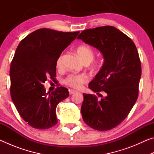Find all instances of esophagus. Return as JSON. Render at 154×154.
<instances>
[{
  "mask_svg": "<svg viewBox=\"0 0 154 154\" xmlns=\"http://www.w3.org/2000/svg\"><path fill=\"white\" fill-rule=\"evenodd\" d=\"M77 91L76 90H72V89H70L69 90V94H74L75 92H76Z\"/></svg>",
  "mask_w": 154,
  "mask_h": 154,
  "instance_id": "34e87169",
  "label": "esophagus"
}]
</instances>
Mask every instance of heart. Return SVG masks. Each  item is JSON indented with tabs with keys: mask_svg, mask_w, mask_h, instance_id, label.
I'll list each match as a JSON object with an SVG mask.
<instances>
[{
	"mask_svg": "<svg viewBox=\"0 0 154 154\" xmlns=\"http://www.w3.org/2000/svg\"><path fill=\"white\" fill-rule=\"evenodd\" d=\"M77 53L79 58L84 63H90L94 57V52L91 47L88 45H81L77 48ZM62 54L59 56L56 60V67L61 69L62 67ZM88 77L86 75L78 73H70L64 78L63 82L64 84L71 88H79L82 84L87 82Z\"/></svg>",
	"mask_w": 154,
	"mask_h": 154,
	"instance_id": "1",
	"label": "heart"
}]
</instances>
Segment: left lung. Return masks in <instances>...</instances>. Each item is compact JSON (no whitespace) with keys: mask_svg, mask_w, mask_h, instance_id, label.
Here are the masks:
<instances>
[{"mask_svg":"<svg viewBox=\"0 0 154 154\" xmlns=\"http://www.w3.org/2000/svg\"><path fill=\"white\" fill-rule=\"evenodd\" d=\"M77 38L98 49L104 58L88 86L102 98L83 94V119L93 129L111 130L124 120L137 100L141 76L137 49L128 36L110 26L83 30Z\"/></svg>","mask_w":154,"mask_h":154,"instance_id":"1","label":"left lung"}]
</instances>
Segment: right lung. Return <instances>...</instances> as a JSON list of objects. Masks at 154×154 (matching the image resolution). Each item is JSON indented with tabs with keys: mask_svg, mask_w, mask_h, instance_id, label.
I'll return each instance as SVG.
<instances>
[{
	"mask_svg": "<svg viewBox=\"0 0 154 154\" xmlns=\"http://www.w3.org/2000/svg\"><path fill=\"white\" fill-rule=\"evenodd\" d=\"M79 33L41 28L17 46L10 66L11 96L20 116L34 128L48 129L58 122L56 106L69 92L64 87L46 92L43 83L56 77L57 59Z\"/></svg>",
	"mask_w": 154,
	"mask_h": 154,
	"instance_id": "right-lung-1",
	"label": "right lung"
}]
</instances>
